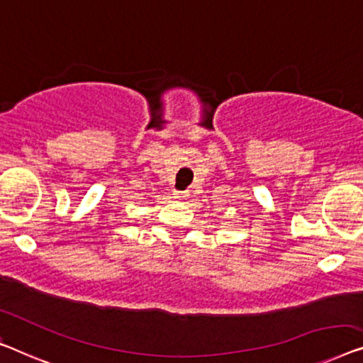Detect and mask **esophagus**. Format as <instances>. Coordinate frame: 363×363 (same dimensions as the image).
Wrapping results in <instances>:
<instances>
[{"mask_svg":"<svg viewBox=\"0 0 363 363\" xmlns=\"http://www.w3.org/2000/svg\"><path fill=\"white\" fill-rule=\"evenodd\" d=\"M173 198H177V199H186V198H188V191L175 190V191H173Z\"/></svg>","mask_w":363,"mask_h":363,"instance_id":"esophagus-1","label":"esophagus"}]
</instances>
